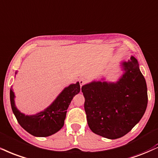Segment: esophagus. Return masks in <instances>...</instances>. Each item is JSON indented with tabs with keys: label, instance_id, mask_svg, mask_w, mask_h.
<instances>
[{
	"label": "esophagus",
	"instance_id": "1",
	"mask_svg": "<svg viewBox=\"0 0 158 158\" xmlns=\"http://www.w3.org/2000/svg\"><path fill=\"white\" fill-rule=\"evenodd\" d=\"M85 82V79H83V78H81V79H79V85H80V87H82L83 85H84Z\"/></svg>",
	"mask_w": 158,
	"mask_h": 158
}]
</instances>
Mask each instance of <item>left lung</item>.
<instances>
[{"label": "left lung", "instance_id": "left-lung-1", "mask_svg": "<svg viewBox=\"0 0 158 158\" xmlns=\"http://www.w3.org/2000/svg\"><path fill=\"white\" fill-rule=\"evenodd\" d=\"M125 73L116 83L93 81L81 87L90 129L109 139L128 133L147 107L146 80L134 56L122 63Z\"/></svg>", "mask_w": 158, "mask_h": 158}]
</instances>
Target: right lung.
Returning <instances> with one entry per match:
<instances>
[{
	"instance_id": "right-lung-1",
	"label": "right lung",
	"mask_w": 158,
	"mask_h": 158,
	"mask_svg": "<svg viewBox=\"0 0 158 158\" xmlns=\"http://www.w3.org/2000/svg\"><path fill=\"white\" fill-rule=\"evenodd\" d=\"M79 91L80 85L79 82L70 85L43 111L35 115H26L15 107V94L10 90L11 106L18 123L28 133L36 137L50 136L63 127L69 104L73 96L79 94Z\"/></svg>"
}]
</instances>
